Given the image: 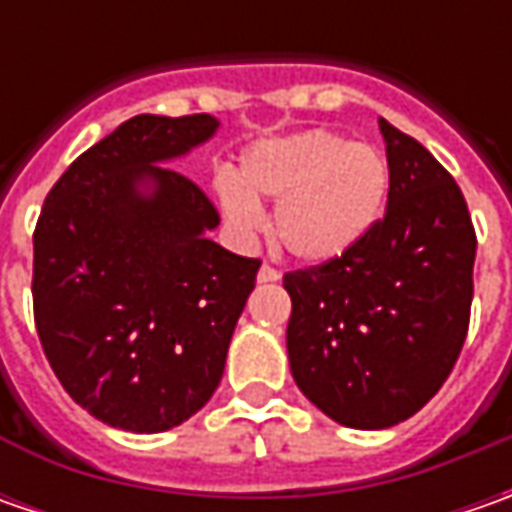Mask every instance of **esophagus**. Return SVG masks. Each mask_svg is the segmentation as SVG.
<instances>
[{
	"mask_svg": "<svg viewBox=\"0 0 512 512\" xmlns=\"http://www.w3.org/2000/svg\"><path fill=\"white\" fill-rule=\"evenodd\" d=\"M256 279H259L262 285H267V282H279V279H282V273H279L276 267L262 265L259 267V273H256Z\"/></svg>",
	"mask_w": 512,
	"mask_h": 512,
	"instance_id": "obj_1",
	"label": "esophagus"
}]
</instances>
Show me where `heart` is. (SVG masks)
Returning <instances> with one entry per match:
<instances>
[{
  "label": "heart",
  "instance_id": "obj_1",
  "mask_svg": "<svg viewBox=\"0 0 512 512\" xmlns=\"http://www.w3.org/2000/svg\"><path fill=\"white\" fill-rule=\"evenodd\" d=\"M393 185L384 150L333 130L262 139L242 153L236 176L216 182L219 207L239 233L265 225L262 199L276 202L273 236L305 265H327L379 225Z\"/></svg>",
  "mask_w": 512,
  "mask_h": 512
}]
</instances>
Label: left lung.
Listing matches in <instances>:
<instances>
[{
  "label": "left lung",
  "mask_w": 512,
  "mask_h": 512,
  "mask_svg": "<svg viewBox=\"0 0 512 512\" xmlns=\"http://www.w3.org/2000/svg\"><path fill=\"white\" fill-rule=\"evenodd\" d=\"M387 210L342 259L285 276L290 373L325 416L384 430L430 402L462 353L476 233L462 190L416 139L379 119Z\"/></svg>",
  "instance_id": "8db88e82"
}]
</instances>
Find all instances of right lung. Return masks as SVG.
<instances>
[{"label":"right lung","mask_w":512,"mask_h":512,"mask_svg":"<svg viewBox=\"0 0 512 512\" xmlns=\"http://www.w3.org/2000/svg\"><path fill=\"white\" fill-rule=\"evenodd\" d=\"M219 119L142 113L82 153L33 233V316L56 379L93 419L162 433L222 382L259 259L207 233V196L168 168Z\"/></svg>","instance_id":"obj_1"}]
</instances>
